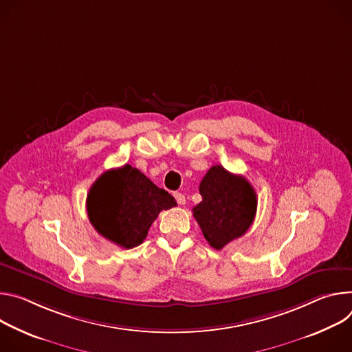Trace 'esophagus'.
<instances>
[{
    "instance_id": "1",
    "label": "esophagus",
    "mask_w": 352,
    "mask_h": 352,
    "mask_svg": "<svg viewBox=\"0 0 352 352\" xmlns=\"http://www.w3.org/2000/svg\"><path fill=\"white\" fill-rule=\"evenodd\" d=\"M175 199H176V201H177V204H179V206L186 204V197H184V194H182V192H175Z\"/></svg>"
}]
</instances>
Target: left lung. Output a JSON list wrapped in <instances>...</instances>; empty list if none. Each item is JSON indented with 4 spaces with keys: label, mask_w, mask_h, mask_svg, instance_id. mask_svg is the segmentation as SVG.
<instances>
[{
    "label": "left lung",
    "mask_w": 352,
    "mask_h": 352,
    "mask_svg": "<svg viewBox=\"0 0 352 352\" xmlns=\"http://www.w3.org/2000/svg\"><path fill=\"white\" fill-rule=\"evenodd\" d=\"M203 201L192 208V215L211 248L221 250L233 239L243 236L254 221L257 196L243 177L212 166L200 183Z\"/></svg>",
    "instance_id": "8db88e82"
}]
</instances>
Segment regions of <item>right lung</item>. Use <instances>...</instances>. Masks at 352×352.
<instances>
[{"instance_id":"obj_1","label":"right lung","mask_w":352,"mask_h":352,"mask_svg":"<svg viewBox=\"0 0 352 352\" xmlns=\"http://www.w3.org/2000/svg\"><path fill=\"white\" fill-rule=\"evenodd\" d=\"M175 206L176 200L168 191L155 186L131 165L100 175L87 197L92 226L123 249L141 245L160 212Z\"/></svg>"}]
</instances>
